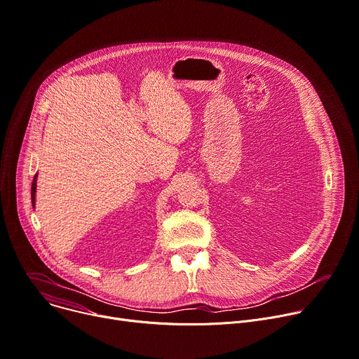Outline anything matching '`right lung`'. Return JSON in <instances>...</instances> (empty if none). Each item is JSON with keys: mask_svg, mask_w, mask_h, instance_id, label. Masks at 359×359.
<instances>
[{"mask_svg": "<svg viewBox=\"0 0 359 359\" xmlns=\"http://www.w3.org/2000/svg\"><path fill=\"white\" fill-rule=\"evenodd\" d=\"M36 181H37V174L34 175L33 184H32V203H33V207H34V204H36V187H37Z\"/></svg>", "mask_w": 359, "mask_h": 359, "instance_id": "obj_1", "label": "right lung"}]
</instances>
